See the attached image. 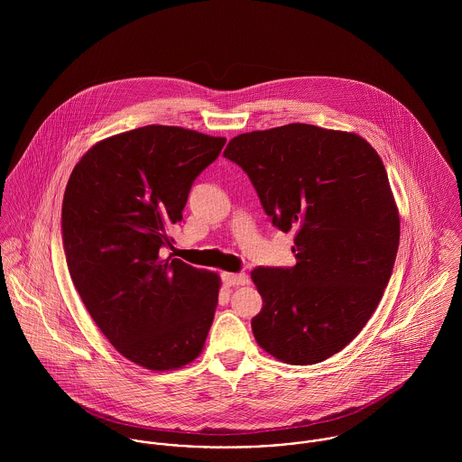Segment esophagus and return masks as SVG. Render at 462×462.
<instances>
[{"mask_svg":"<svg viewBox=\"0 0 462 462\" xmlns=\"http://www.w3.org/2000/svg\"><path fill=\"white\" fill-rule=\"evenodd\" d=\"M222 281L226 286H244L249 282V277L245 273H229L224 272L222 273Z\"/></svg>","mask_w":462,"mask_h":462,"instance_id":"esophagus-1","label":"esophagus"}]
</instances>
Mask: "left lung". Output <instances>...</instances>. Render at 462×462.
Returning <instances> with one entry per match:
<instances>
[{"mask_svg": "<svg viewBox=\"0 0 462 462\" xmlns=\"http://www.w3.org/2000/svg\"><path fill=\"white\" fill-rule=\"evenodd\" d=\"M224 158L272 224L295 233V266L251 273L263 297L254 337L288 365L320 363L366 326L392 277L400 218L383 160L356 133L302 123L242 133Z\"/></svg>", "mask_w": 462, "mask_h": 462, "instance_id": "obj_1", "label": "left lung"}]
</instances>
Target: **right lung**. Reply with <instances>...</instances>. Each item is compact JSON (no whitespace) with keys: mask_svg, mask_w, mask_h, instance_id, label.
Listing matches in <instances>:
<instances>
[{"mask_svg":"<svg viewBox=\"0 0 462 462\" xmlns=\"http://www.w3.org/2000/svg\"><path fill=\"white\" fill-rule=\"evenodd\" d=\"M224 136L151 125L92 145L70 172L62 238L70 279L119 354L167 372L192 363L211 328L220 277L162 260L169 231Z\"/></svg>","mask_w":462,"mask_h":462,"instance_id":"1","label":"right lung"}]
</instances>
